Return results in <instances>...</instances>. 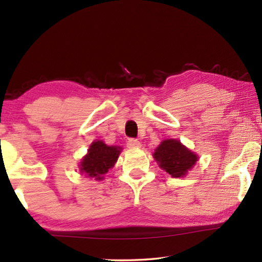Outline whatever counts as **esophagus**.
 I'll return each mask as SVG.
<instances>
[{
	"mask_svg": "<svg viewBox=\"0 0 262 262\" xmlns=\"http://www.w3.org/2000/svg\"><path fill=\"white\" fill-rule=\"evenodd\" d=\"M140 146H141V142L138 140H135V138H130V140H128L127 142V147L129 148H136Z\"/></svg>",
	"mask_w": 262,
	"mask_h": 262,
	"instance_id": "obj_1",
	"label": "esophagus"
}]
</instances>
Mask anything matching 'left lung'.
<instances>
[{"mask_svg": "<svg viewBox=\"0 0 262 262\" xmlns=\"http://www.w3.org/2000/svg\"><path fill=\"white\" fill-rule=\"evenodd\" d=\"M153 157L160 168L165 170L173 178L187 176L188 171L192 169L198 161L196 154L177 140H164L161 142Z\"/></svg>", "mask_w": 262, "mask_h": 262, "instance_id": "obj_1", "label": "left lung"}]
</instances>
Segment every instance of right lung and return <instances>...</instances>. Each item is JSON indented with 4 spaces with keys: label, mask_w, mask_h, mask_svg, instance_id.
I'll return each mask as SVG.
<instances>
[{
    "label": "right lung",
    "mask_w": 262,
    "mask_h": 262,
    "mask_svg": "<svg viewBox=\"0 0 262 262\" xmlns=\"http://www.w3.org/2000/svg\"><path fill=\"white\" fill-rule=\"evenodd\" d=\"M120 152V146H108L102 141L93 142L88 149V154L80 162L81 173H85L86 177L96 180H102L103 174L117 162Z\"/></svg>",
    "instance_id": "1"
}]
</instances>
